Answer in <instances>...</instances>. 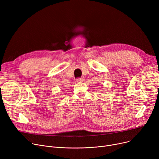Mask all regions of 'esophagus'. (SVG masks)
<instances>
[{
  "label": "esophagus",
  "instance_id": "1",
  "mask_svg": "<svg viewBox=\"0 0 159 159\" xmlns=\"http://www.w3.org/2000/svg\"><path fill=\"white\" fill-rule=\"evenodd\" d=\"M84 80H85V79L84 77H80V78H77V82H83Z\"/></svg>",
  "mask_w": 159,
  "mask_h": 159
}]
</instances>
